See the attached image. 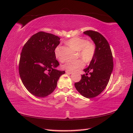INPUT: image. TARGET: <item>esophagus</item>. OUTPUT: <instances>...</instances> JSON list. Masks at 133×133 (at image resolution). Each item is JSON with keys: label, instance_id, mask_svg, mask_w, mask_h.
I'll list each match as a JSON object with an SVG mask.
<instances>
[{"label": "esophagus", "instance_id": "esophagus-1", "mask_svg": "<svg viewBox=\"0 0 133 133\" xmlns=\"http://www.w3.org/2000/svg\"><path fill=\"white\" fill-rule=\"evenodd\" d=\"M66 72L67 74H71L72 73V72L69 71H67V70H66Z\"/></svg>", "mask_w": 133, "mask_h": 133}]
</instances>
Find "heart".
<instances>
[{
  "instance_id": "b5f03b06",
  "label": "heart",
  "mask_w": 133,
  "mask_h": 133,
  "mask_svg": "<svg viewBox=\"0 0 133 133\" xmlns=\"http://www.w3.org/2000/svg\"><path fill=\"white\" fill-rule=\"evenodd\" d=\"M66 44L74 50L78 51V57L84 61L85 62H89L94 58L96 48L95 45L87 40L80 37H74L66 42ZM61 46L58 45L55 49V55L57 59L60 62H63L60 52ZM64 69L71 72H75L84 67V62L82 60H77L74 62H69L62 66Z\"/></svg>"
}]
</instances>
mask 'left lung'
<instances>
[{
  "mask_svg": "<svg viewBox=\"0 0 133 133\" xmlns=\"http://www.w3.org/2000/svg\"><path fill=\"white\" fill-rule=\"evenodd\" d=\"M83 33L94 41L96 51L88 67L83 70L85 74L75 87L82 96L90 98L100 95L108 85L113 69V56L108 42L100 33L87 30Z\"/></svg>",
  "mask_w": 133,
  "mask_h": 133,
  "instance_id": "1",
  "label": "left lung"
}]
</instances>
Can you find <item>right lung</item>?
<instances>
[{"label":"right lung","instance_id":"1","mask_svg":"<svg viewBox=\"0 0 133 133\" xmlns=\"http://www.w3.org/2000/svg\"><path fill=\"white\" fill-rule=\"evenodd\" d=\"M60 38L39 32L33 35L23 46L19 62V74L25 87L30 94L45 97L56 88L64 71L58 70L55 49Z\"/></svg>","mask_w":133,"mask_h":133}]
</instances>
